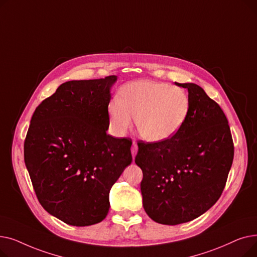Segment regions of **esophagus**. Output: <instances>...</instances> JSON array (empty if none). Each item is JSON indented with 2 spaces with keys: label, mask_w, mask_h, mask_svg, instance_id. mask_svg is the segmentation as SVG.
<instances>
[{
  "label": "esophagus",
  "mask_w": 257,
  "mask_h": 257,
  "mask_svg": "<svg viewBox=\"0 0 257 257\" xmlns=\"http://www.w3.org/2000/svg\"><path fill=\"white\" fill-rule=\"evenodd\" d=\"M137 152H138V145L133 142V145L131 147V153H132V157L134 158L137 155Z\"/></svg>",
  "instance_id": "obj_1"
}]
</instances>
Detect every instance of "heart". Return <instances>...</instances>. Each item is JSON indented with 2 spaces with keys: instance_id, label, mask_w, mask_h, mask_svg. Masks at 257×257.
Returning <instances> with one entry per match:
<instances>
[{
  "instance_id": "heart-1",
  "label": "heart",
  "mask_w": 257,
  "mask_h": 257,
  "mask_svg": "<svg viewBox=\"0 0 257 257\" xmlns=\"http://www.w3.org/2000/svg\"><path fill=\"white\" fill-rule=\"evenodd\" d=\"M188 97L177 86L154 81H137L121 88L120 99L109 105L113 129L124 133L136 118L141 137L148 142H163L176 133L188 113Z\"/></svg>"
}]
</instances>
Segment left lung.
<instances>
[{
    "label": "left lung",
    "instance_id": "obj_1",
    "mask_svg": "<svg viewBox=\"0 0 257 257\" xmlns=\"http://www.w3.org/2000/svg\"><path fill=\"white\" fill-rule=\"evenodd\" d=\"M188 90V113L179 130L158 143H138L136 164L143 171V205L160 224L190 222L221 197L234 146L220 105L195 83Z\"/></svg>",
    "mask_w": 257,
    "mask_h": 257
}]
</instances>
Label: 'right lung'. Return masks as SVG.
I'll use <instances>...</instances> for the list:
<instances>
[{"mask_svg": "<svg viewBox=\"0 0 257 257\" xmlns=\"http://www.w3.org/2000/svg\"><path fill=\"white\" fill-rule=\"evenodd\" d=\"M115 81H67L36 107L27 132L24 158L36 197L69 225L105 219L110 188L132 161V141L107 134Z\"/></svg>", "mask_w": 257, "mask_h": 257, "instance_id": "right-lung-1", "label": "right lung"}]
</instances>
